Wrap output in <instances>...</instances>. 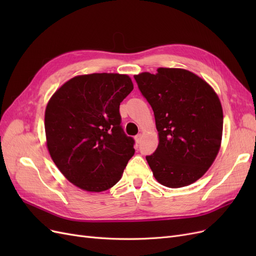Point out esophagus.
Here are the masks:
<instances>
[{
    "instance_id": "34e87169",
    "label": "esophagus",
    "mask_w": 256,
    "mask_h": 256,
    "mask_svg": "<svg viewBox=\"0 0 256 256\" xmlns=\"http://www.w3.org/2000/svg\"><path fill=\"white\" fill-rule=\"evenodd\" d=\"M134 140H136V145L141 142V140H142V134H138V136H136V138H134Z\"/></svg>"
}]
</instances>
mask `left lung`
<instances>
[{
	"instance_id": "obj_1",
	"label": "left lung",
	"mask_w": 256,
	"mask_h": 256,
	"mask_svg": "<svg viewBox=\"0 0 256 256\" xmlns=\"http://www.w3.org/2000/svg\"><path fill=\"white\" fill-rule=\"evenodd\" d=\"M154 111L159 144L146 160L156 180L168 188L196 182L218 154L223 111L214 90L182 68L157 69L134 76Z\"/></svg>"
}]
</instances>
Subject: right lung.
Returning a JSON list of instances; mask_svg holds the SVG:
<instances>
[{"label":"right lung","instance_id":"obj_1","mask_svg":"<svg viewBox=\"0 0 256 256\" xmlns=\"http://www.w3.org/2000/svg\"><path fill=\"white\" fill-rule=\"evenodd\" d=\"M132 90L127 74H81L49 99L46 145L60 173L76 187L102 192L122 178L134 154V141L120 127V104Z\"/></svg>","mask_w":256,"mask_h":256}]
</instances>
